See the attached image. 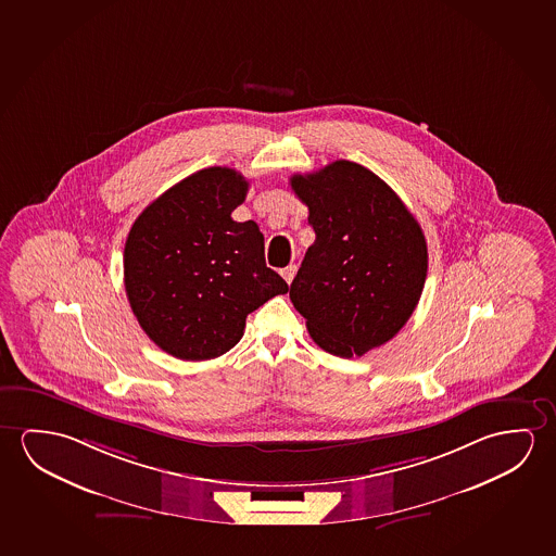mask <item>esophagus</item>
Segmentation results:
<instances>
[{
	"instance_id": "obj_1",
	"label": "esophagus",
	"mask_w": 556,
	"mask_h": 556,
	"mask_svg": "<svg viewBox=\"0 0 556 556\" xmlns=\"http://www.w3.org/2000/svg\"><path fill=\"white\" fill-rule=\"evenodd\" d=\"M282 279L291 285L292 279H294V275H296V265H289V267H285L281 269Z\"/></svg>"
}]
</instances>
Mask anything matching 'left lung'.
<instances>
[{
    "mask_svg": "<svg viewBox=\"0 0 556 556\" xmlns=\"http://www.w3.org/2000/svg\"><path fill=\"white\" fill-rule=\"evenodd\" d=\"M291 187L316 232L291 285L309 337L341 358L391 341L428 277V244L416 217L376 173L346 160L292 175Z\"/></svg>",
    "mask_w": 556,
    "mask_h": 556,
    "instance_id": "1",
    "label": "left lung"
}]
</instances>
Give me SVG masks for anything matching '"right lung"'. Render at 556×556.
Listing matches in <instances>:
<instances>
[{
  "label": "right lung",
  "mask_w": 556,
  "mask_h": 556,
  "mask_svg": "<svg viewBox=\"0 0 556 556\" xmlns=\"http://www.w3.org/2000/svg\"><path fill=\"white\" fill-rule=\"evenodd\" d=\"M247 192L239 172L207 167L165 190L130 227L123 256L130 308L175 358L231 351L248 314L289 291L265 265L256 223L231 217Z\"/></svg>",
  "instance_id": "1"
}]
</instances>
